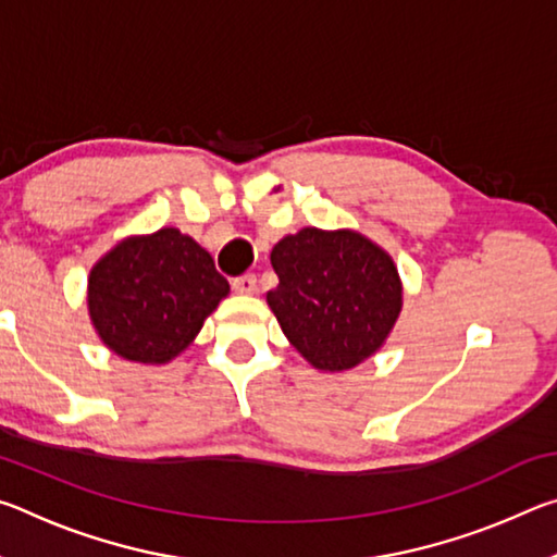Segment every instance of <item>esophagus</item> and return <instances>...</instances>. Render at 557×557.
<instances>
[{"label": "esophagus", "instance_id": "1", "mask_svg": "<svg viewBox=\"0 0 557 557\" xmlns=\"http://www.w3.org/2000/svg\"><path fill=\"white\" fill-rule=\"evenodd\" d=\"M235 295H256L258 289V277L256 275H243L233 280Z\"/></svg>", "mask_w": 557, "mask_h": 557}]
</instances>
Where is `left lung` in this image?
Returning <instances> with one entry per match:
<instances>
[{
	"label": "left lung",
	"mask_w": 557,
	"mask_h": 557,
	"mask_svg": "<svg viewBox=\"0 0 557 557\" xmlns=\"http://www.w3.org/2000/svg\"><path fill=\"white\" fill-rule=\"evenodd\" d=\"M268 305L289 344L324 373L351 371L391 336L403 309L393 258L358 231L301 228L270 252Z\"/></svg>",
	"instance_id": "obj_1"
}]
</instances>
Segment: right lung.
<instances>
[{
	"label": "right lung",
	"mask_w": 557,
	"mask_h": 557,
	"mask_svg": "<svg viewBox=\"0 0 557 557\" xmlns=\"http://www.w3.org/2000/svg\"><path fill=\"white\" fill-rule=\"evenodd\" d=\"M231 285L191 235H127L88 275L90 324L125 361L162 366L186 351Z\"/></svg>",
	"instance_id": "obj_1"
}]
</instances>
